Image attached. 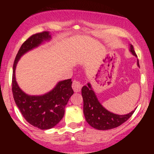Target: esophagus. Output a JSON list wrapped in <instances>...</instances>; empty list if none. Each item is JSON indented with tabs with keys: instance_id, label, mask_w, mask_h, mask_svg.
<instances>
[{
	"instance_id": "1",
	"label": "esophagus",
	"mask_w": 154,
	"mask_h": 154,
	"mask_svg": "<svg viewBox=\"0 0 154 154\" xmlns=\"http://www.w3.org/2000/svg\"><path fill=\"white\" fill-rule=\"evenodd\" d=\"M72 88H73L74 91L77 93L81 91V88H82V84H81L79 81L77 80H74L73 83H72Z\"/></svg>"
}]
</instances>
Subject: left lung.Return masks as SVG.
<instances>
[{"instance_id": "1", "label": "left lung", "mask_w": 154, "mask_h": 154, "mask_svg": "<svg viewBox=\"0 0 154 154\" xmlns=\"http://www.w3.org/2000/svg\"><path fill=\"white\" fill-rule=\"evenodd\" d=\"M129 50L133 56L137 57L132 45H130ZM137 65L140 67L138 60L137 61ZM82 95L83 98V113L86 121L91 127L97 130H106L117 128L125 122L135 110V109L134 111L124 115H119L108 111L99 102L90 82L88 83V85H84L82 87Z\"/></svg>"}]
</instances>
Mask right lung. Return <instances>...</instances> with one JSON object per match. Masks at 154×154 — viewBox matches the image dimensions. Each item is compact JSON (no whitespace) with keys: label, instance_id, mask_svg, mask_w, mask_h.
<instances>
[{"label":"right lung","instance_id":"right-lung-1","mask_svg":"<svg viewBox=\"0 0 154 154\" xmlns=\"http://www.w3.org/2000/svg\"><path fill=\"white\" fill-rule=\"evenodd\" d=\"M51 40L49 32L32 35L22 45L13 66L12 92L15 103L26 122L40 130L54 128L63 118L65 106L74 93L72 79L59 81L51 91L43 95H30L19 88L15 72L17 63L23 55Z\"/></svg>","mask_w":154,"mask_h":154}]
</instances>
